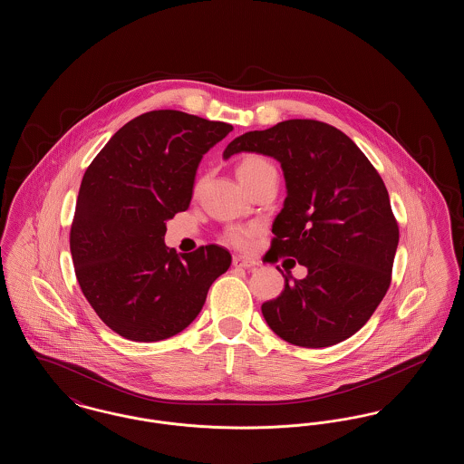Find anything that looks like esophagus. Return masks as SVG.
Returning <instances> with one entry per match:
<instances>
[{
	"instance_id": "obj_1",
	"label": "esophagus",
	"mask_w": 464,
	"mask_h": 464,
	"mask_svg": "<svg viewBox=\"0 0 464 464\" xmlns=\"http://www.w3.org/2000/svg\"><path fill=\"white\" fill-rule=\"evenodd\" d=\"M233 266L235 267H254V266H257V261H254V259H250V257H242V256H235L233 257Z\"/></svg>"
}]
</instances>
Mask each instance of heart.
Wrapping results in <instances>:
<instances>
[{"mask_svg": "<svg viewBox=\"0 0 464 464\" xmlns=\"http://www.w3.org/2000/svg\"><path fill=\"white\" fill-rule=\"evenodd\" d=\"M273 170H275L273 165L263 156L257 155L245 156L242 161L237 165V176L248 189L254 184H257L266 174H269ZM257 233H259V226H256V224L231 226L226 229L224 237L231 245H235L238 248H246Z\"/></svg>", "mask_w": 464, "mask_h": 464, "instance_id": "b5f03b06", "label": "heart"}]
</instances>
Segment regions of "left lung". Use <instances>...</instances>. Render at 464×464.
<instances>
[{
    "instance_id": "left-lung-1",
    "label": "left lung",
    "mask_w": 464,
    "mask_h": 464,
    "mask_svg": "<svg viewBox=\"0 0 464 464\" xmlns=\"http://www.w3.org/2000/svg\"><path fill=\"white\" fill-rule=\"evenodd\" d=\"M242 151L280 161L287 198L271 250L308 267L303 280L284 275V292L261 306L266 324L303 348L352 337L392 282L398 224L382 179L346 133L316 120L243 133L222 156Z\"/></svg>"
}]
</instances>
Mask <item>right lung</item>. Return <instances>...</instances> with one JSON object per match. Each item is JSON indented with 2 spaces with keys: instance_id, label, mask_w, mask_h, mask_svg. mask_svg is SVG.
<instances>
[{
  "instance_id": "right-lung-1",
  "label": "right lung",
  "mask_w": 464,
  "mask_h": 464,
  "mask_svg": "<svg viewBox=\"0 0 464 464\" xmlns=\"http://www.w3.org/2000/svg\"><path fill=\"white\" fill-rule=\"evenodd\" d=\"M231 130L182 111H150L90 163L69 246L83 295L121 337L155 343L184 331L231 266L219 245L191 254L165 245L167 221L189 207L201 158Z\"/></svg>"
}]
</instances>
